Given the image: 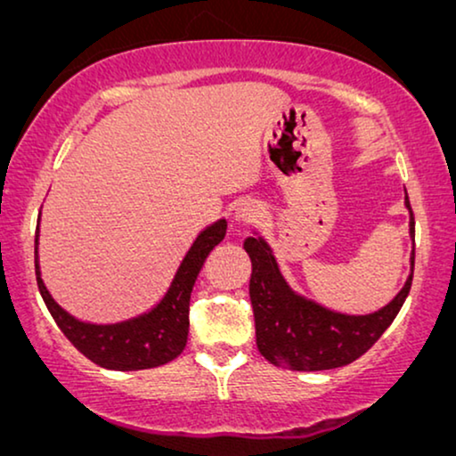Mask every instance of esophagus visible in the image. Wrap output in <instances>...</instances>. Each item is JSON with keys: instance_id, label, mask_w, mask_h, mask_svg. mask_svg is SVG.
Listing matches in <instances>:
<instances>
[{"instance_id": "1", "label": "esophagus", "mask_w": 456, "mask_h": 456, "mask_svg": "<svg viewBox=\"0 0 456 456\" xmlns=\"http://www.w3.org/2000/svg\"><path fill=\"white\" fill-rule=\"evenodd\" d=\"M257 217H259V208L253 201H240L239 205H236V209H234L236 224L247 226V224H253Z\"/></svg>"}]
</instances>
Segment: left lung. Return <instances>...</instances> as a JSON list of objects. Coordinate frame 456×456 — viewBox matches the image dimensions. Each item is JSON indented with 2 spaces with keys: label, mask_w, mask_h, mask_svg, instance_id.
I'll return each instance as SVG.
<instances>
[{
  "label": "left lung",
  "mask_w": 456,
  "mask_h": 456,
  "mask_svg": "<svg viewBox=\"0 0 456 456\" xmlns=\"http://www.w3.org/2000/svg\"><path fill=\"white\" fill-rule=\"evenodd\" d=\"M415 242V220L409 197H404ZM245 251L251 257V295L257 348L270 363L292 371H322L353 363L370 351L401 311L413 282L415 248L411 251V273L401 292L367 315H346L301 297L286 282L272 248L261 236H248Z\"/></svg>",
  "instance_id": "left-lung-1"
}]
</instances>
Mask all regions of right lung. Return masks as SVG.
<instances>
[{"instance_id": "1", "label": "right lung", "mask_w": 456, "mask_h": 456, "mask_svg": "<svg viewBox=\"0 0 456 456\" xmlns=\"http://www.w3.org/2000/svg\"><path fill=\"white\" fill-rule=\"evenodd\" d=\"M226 220H217L203 230L176 270L170 289L151 311L118 323H89L61 309L49 295L39 270V226L35 234V273L39 292L49 314L68 340L105 370L136 371L170 363L184 351L189 338V303L195 280L214 251L226 236Z\"/></svg>"}]
</instances>
